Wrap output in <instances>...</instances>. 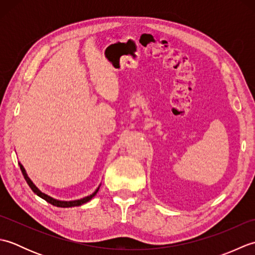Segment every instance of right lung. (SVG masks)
Listing matches in <instances>:
<instances>
[{
    "mask_svg": "<svg viewBox=\"0 0 255 255\" xmlns=\"http://www.w3.org/2000/svg\"><path fill=\"white\" fill-rule=\"evenodd\" d=\"M19 166H20L21 173H23V175H24V177H25V180H26L27 184H28L29 187L31 188V191L34 192L35 194H37L38 196L41 197L42 199H45L46 202H48V203L53 205V206H57V207H64V208H66V207H74V206H81V205H83V204H85V203H88L89 200H91L92 198H93V197L95 196V195H96V193L99 192V188H100V187L97 188L93 194L90 195V196H86V197H84V198H81V199H78V200H71V202H62V200H57V199H55V198L48 196V195L44 194L42 192H40L39 189H38V188L35 186V184L30 181V178H29L28 176H27L23 165H21V164L19 163Z\"/></svg>",
    "mask_w": 255,
    "mask_h": 255,
    "instance_id": "obj_1",
    "label": "right lung"
}]
</instances>
